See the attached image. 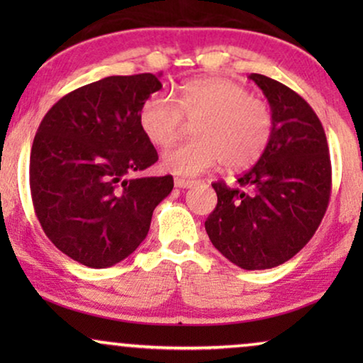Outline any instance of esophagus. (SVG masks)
<instances>
[{
  "label": "esophagus",
  "mask_w": 363,
  "mask_h": 363,
  "mask_svg": "<svg viewBox=\"0 0 363 363\" xmlns=\"http://www.w3.org/2000/svg\"><path fill=\"white\" fill-rule=\"evenodd\" d=\"M195 180H186V178H175V186L177 188H191L195 186Z\"/></svg>",
  "instance_id": "1"
}]
</instances>
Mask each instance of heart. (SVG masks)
<instances>
[{
	"label": "heart",
	"instance_id": "heart-1",
	"mask_svg": "<svg viewBox=\"0 0 363 363\" xmlns=\"http://www.w3.org/2000/svg\"><path fill=\"white\" fill-rule=\"evenodd\" d=\"M185 121L193 125L195 140L163 152V172L196 177L218 163L230 170L255 165L272 137V112L259 97L231 79L208 76L178 87L177 102L153 94L138 113L140 128L153 145L165 147L182 132Z\"/></svg>",
	"mask_w": 363,
	"mask_h": 363
}]
</instances>
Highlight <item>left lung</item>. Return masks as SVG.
Wrapping results in <instances>:
<instances>
[{
	"mask_svg": "<svg viewBox=\"0 0 363 363\" xmlns=\"http://www.w3.org/2000/svg\"><path fill=\"white\" fill-rule=\"evenodd\" d=\"M269 102L272 137L238 186L213 183L218 205L205 230L213 246L246 271L271 269L304 247L330 198V157L312 107L284 84L251 74Z\"/></svg>",
	"mask_w": 363,
	"mask_h": 363,
	"instance_id": "left-lung-1",
	"label": "left lung"
}]
</instances>
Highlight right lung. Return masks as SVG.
Instances as JSON below:
<instances>
[{"mask_svg":"<svg viewBox=\"0 0 363 363\" xmlns=\"http://www.w3.org/2000/svg\"><path fill=\"white\" fill-rule=\"evenodd\" d=\"M162 84L153 74L111 76L69 92L44 116L29 160L34 211L52 245L94 269L137 250L173 178H128L158 160L140 107Z\"/></svg>","mask_w":363,"mask_h":363,"instance_id":"right-lung-1","label":"right lung"}]
</instances>
